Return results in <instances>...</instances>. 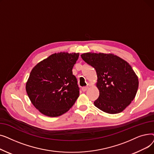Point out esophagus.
I'll use <instances>...</instances> for the list:
<instances>
[{
	"label": "esophagus",
	"mask_w": 154,
	"mask_h": 154,
	"mask_svg": "<svg viewBox=\"0 0 154 154\" xmlns=\"http://www.w3.org/2000/svg\"><path fill=\"white\" fill-rule=\"evenodd\" d=\"M88 86H85V87H83L82 88V90L83 92H85L88 89Z\"/></svg>",
	"instance_id": "esophagus-1"
}]
</instances>
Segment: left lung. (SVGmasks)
I'll return each mask as SVG.
<instances>
[{
    "mask_svg": "<svg viewBox=\"0 0 154 154\" xmlns=\"http://www.w3.org/2000/svg\"><path fill=\"white\" fill-rule=\"evenodd\" d=\"M82 59L96 70L99 97L94 103L110 114L122 112L136 95L139 79L127 61L113 54L87 52Z\"/></svg>",
    "mask_w": 154,
    "mask_h": 154,
    "instance_id": "8db88e82",
    "label": "left lung"
}]
</instances>
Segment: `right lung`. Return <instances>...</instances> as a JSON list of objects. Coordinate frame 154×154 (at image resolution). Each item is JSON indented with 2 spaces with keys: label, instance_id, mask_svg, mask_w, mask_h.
<instances>
[{
  "label": "right lung",
  "instance_id": "add662e5",
  "mask_svg": "<svg viewBox=\"0 0 154 154\" xmlns=\"http://www.w3.org/2000/svg\"><path fill=\"white\" fill-rule=\"evenodd\" d=\"M79 56V53H55L32 69L26 89L32 103L43 115L58 117L74 106L79 88L72 69Z\"/></svg>",
  "mask_w": 154,
  "mask_h": 154
}]
</instances>
